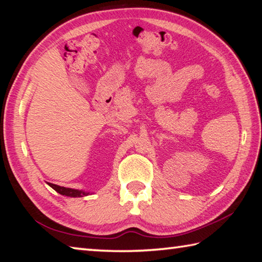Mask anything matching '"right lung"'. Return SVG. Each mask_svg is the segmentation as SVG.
Instances as JSON below:
<instances>
[{
    "mask_svg": "<svg viewBox=\"0 0 262 262\" xmlns=\"http://www.w3.org/2000/svg\"><path fill=\"white\" fill-rule=\"evenodd\" d=\"M48 185L51 186L54 190H56L58 193L64 194V196H68V197H83V196H86V194H89V192L75 190V189H71V188L60 187L57 185H54V183H48Z\"/></svg>",
    "mask_w": 262,
    "mask_h": 262,
    "instance_id": "1",
    "label": "right lung"
}]
</instances>
